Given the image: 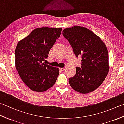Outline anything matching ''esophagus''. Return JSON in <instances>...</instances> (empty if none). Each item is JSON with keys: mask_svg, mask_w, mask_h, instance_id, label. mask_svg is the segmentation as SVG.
Instances as JSON below:
<instances>
[{"mask_svg": "<svg viewBox=\"0 0 124 124\" xmlns=\"http://www.w3.org/2000/svg\"><path fill=\"white\" fill-rule=\"evenodd\" d=\"M60 70L61 71H63L65 70V68H60Z\"/></svg>", "mask_w": 124, "mask_h": 124, "instance_id": "esophagus-1", "label": "esophagus"}]
</instances>
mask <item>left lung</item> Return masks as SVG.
I'll return each instance as SVG.
<instances>
[{
	"instance_id": "8db88e82",
	"label": "left lung",
	"mask_w": 124,
	"mask_h": 124,
	"mask_svg": "<svg viewBox=\"0 0 124 124\" xmlns=\"http://www.w3.org/2000/svg\"><path fill=\"white\" fill-rule=\"evenodd\" d=\"M76 57L81 56V67H76L74 77L69 79L71 87L82 94L95 90L109 72V55L106 45L92 31L80 26L63 30Z\"/></svg>"
}]
</instances>
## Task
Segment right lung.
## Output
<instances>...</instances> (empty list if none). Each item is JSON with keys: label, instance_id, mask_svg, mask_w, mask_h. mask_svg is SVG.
<instances>
[{"label": "right lung", "instance_id": "right-lung-1", "mask_svg": "<svg viewBox=\"0 0 124 124\" xmlns=\"http://www.w3.org/2000/svg\"><path fill=\"white\" fill-rule=\"evenodd\" d=\"M62 28L43 27L34 29L16 47L15 67L21 78L31 90L41 92L52 87L59 69L43 63L61 33Z\"/></svg>", "mask_w": 124, "mask_h": 124}]
</instances>
